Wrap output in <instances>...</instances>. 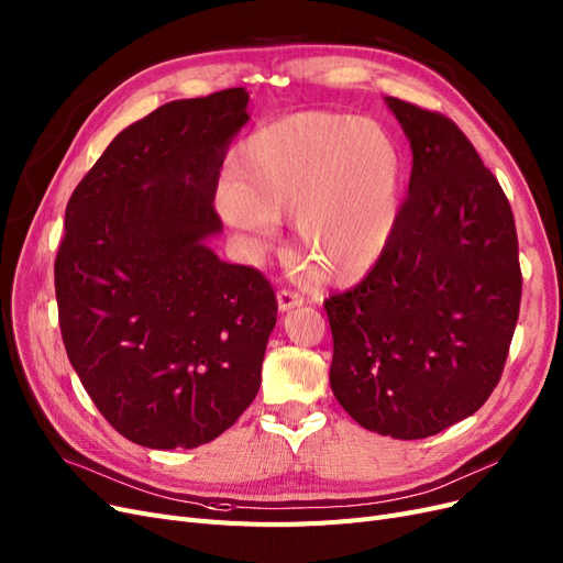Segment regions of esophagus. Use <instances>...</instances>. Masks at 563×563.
<instances>
[{
    "label": "esophagus",
    "mask_w": 563,
    "mask_h": 563,
    "mask_svg": "<svg viewBox=\"0 0 563 563\" xmlns=\"http://www.w3.org/2000/svg\"><path fill=\"white\" fill-rule=\"evenodd\" d=\"M276 299H278L280 313H287V310H292V308L303 303V297L299 292H292V289H280Z\"/></svg>",
    "instance_id": "34e87169"
}]
</instances>
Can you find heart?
Segmentation results:
<instances>
[{
	"label": "heart",
	"mask_w": 563,
	"mask_h": 563,
	"mask_svg": "<svg viewBox=\"0 0 563 563\" xmlns=\"http://www.w3.org/2000/svg\"><path fill=\"white\" fill-rule=\"evenodd\" d=\"M406 162L376 120L303 111L264 124L234 155L216 190L220 218L266 241L295 216V243L329 280L364 276L401 220Z\"/></svg>",
	"instance_id": "heart-1"
}]
</instances>
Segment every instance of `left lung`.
<instances>
[{"mask_svg": "<svg viewBox=\"0 0 563 563\" xmlns=\"http://www.w3.org/2000/svg\"><path fill=\"white\" fill-rule=\"evenodd\" d=\"M412 151L408 199L368 276L324 301L329 383L352 420L415 441L481 408L522 297L510 203L452 120L385 97Z\"/></svg>", "mask_w": 563, "mask_h": 563, "instance_id": "left-lung-1", "label": "left lung"}]
</instances>
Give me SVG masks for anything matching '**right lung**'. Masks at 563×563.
Segmentation results:
<instances>
[{
	"instance_id": "obj_1",
	"label": "right lung",
	"mask_w": 563,
	"mask_h": 563,
	"mask_svg": "<svg viewBox=\"0 0 563 563\" xmlns=\"http://www.w3.org/2000/svg\"><path fill=\"white\" fill-rule=\"evenodd\" d=\"M247 103L245 88L164 103L109 143L67 203L62 341L99 412L143 448L211 443L260 391L276 295L208 245Z\"/></svg>"
}]
</instances>
